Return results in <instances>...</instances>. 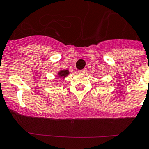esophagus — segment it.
Here are the masks:
<instances>
[{
  "label": "esophagus",
  "mask_w": 149,
  "mask_h": 149,
  "mask_svg": "<svg viewBox=\"0 0 149 149\" xmlns=\"http://www.w3.org/2000/svg\"><path fill=\"white\" fill-rule=\"evenodd\" d=\"M86 71H87V69H80V70H79V72H80V73H85Z\"/></svg>",
  "instance_id": "esophagus-1"
}]
</instances>
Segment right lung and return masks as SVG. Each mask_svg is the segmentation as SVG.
<instances>
[{"instance_id":"add662e5","label":"right lung","mask_w":149,"mask_h":149,"mask_svg":"<svg viewBox=\"0 0 149 149\" xmlns=\"http://www.w3.org/2000/svg\"><path fill=\"white\" fill-rule=\"evenodd\" d=\"M69 73V70H61L58 72V77H60L65 78L66 76H68Z\"/></svg>"}]
</instances>
